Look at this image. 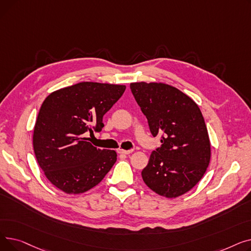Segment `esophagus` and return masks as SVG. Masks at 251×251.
I'll return each mask as SVG.
<instances>
[{"mask_svg": "<svg viewBox=\"0 0 251 251\" xmlns=\"http://www.w3.org/2000/svg\"><path fill=\"white\" fill-rule=\"evenodd\" d=\"M117 152L120 153V154H129V153H131L132 151H125V150H122V149H119V150L117 151Z\"/></svg>", "mask_w": 251, "mask_h": 251, "instance_id": "obj_1", "label": "esophagus"}]
</instances>
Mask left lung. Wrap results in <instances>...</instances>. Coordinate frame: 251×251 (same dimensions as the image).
<instances>
[{"instance_id": "left-lung-1", "label": "left lung", "mask_w": 251, "mask_h": 251, "mask_svg": "<svg viewBox=\"0 0 251 251\" xmlns=\"http://www.w3.org/2000/svg\"><path fill=\"white\" fill-rule=\"evenodd\" d=\"M130 89L161 148L142 170L144 183L155 193L175 199L201 181L210 160V142L202 114L192 99L174 86L134 82Z\"/></svg>"}]
</instances>
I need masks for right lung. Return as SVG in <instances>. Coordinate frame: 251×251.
I'll use <instances>...</instances> for the list:
<instances>
[{
    "mask_svg": "<svg viewBox=\"0 0 251 251\" xmlns=\"http://www.w3.org/2000/svg\"><path fill=\"white\" fill-rule=\"evenodd\" d=\"M125 89V85L80 82L46 98L34 125L33 151L52 185L79 194L107 175L117 161L116 151L97 149L84 136L100 132L103 115Z\"/></svg>",
    "mask_w": 251,
    "mask_h": 251,
    "instance_id": "1",
    "label": "right lung"
}]
</instances>
